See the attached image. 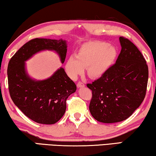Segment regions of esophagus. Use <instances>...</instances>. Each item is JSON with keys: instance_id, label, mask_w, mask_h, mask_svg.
Instances as JSON below:
<instances>
[{"instance_id": "esophagus-1", "label": "esophagus", "mask_w": 156, "mask_h": 156, "mask_svg": "<svg viewBox=\"0 0 156 156\" xmlns=\"http://www.w3.org/2000/svg\"><path fill=\"white\" fill-rule=\"evenodd\" d=\"M76 86H77L78 88H81V87H84L85 84L83 82H79L77 83H76Z\"/></svg>"}]
</instances>
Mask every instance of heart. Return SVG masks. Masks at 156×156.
I'll list each match as a JSON object with an SVG mask.
<instances>
[{"label":"heart","instance_id":"obj_1","mask_svg":"<svg viewBox=\"0 0 156 156\" xmlns=\"http://www.w3.org/2000/svg\"><path fill=\"white\" fill-rule=\"evenodd\" d=\"M117 48L104 41H89L78 48L75 55L69 56L65 63V70L73 80H76L87 67L91 78L104 75L115 61Z\"/></svg>","mask_w":156,"mask_h":156}]
</instances>
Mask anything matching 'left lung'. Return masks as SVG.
Wrapping results in <instances>:
<instances>
[{
	"mask_svg": "<svg viewBox=\"0 0 156 156\" xmlns=\"http://www.w3.org/2000/svg\"><path fill=\"white\" fill-rule=\"evenodd\" d=\"M122 47L116 62L88 88L92 91L89 104L91 115L103 123H115L130 117L146 96L148 68L137 47L119 37Z\"/></svg>",
	"mask_w": 156,
	"mask_h": 156,
	"instance_id": "obj_1",
	"label": "left lung"
}]
</instances>
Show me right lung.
Wrapping results in <instances>:
<instances>
[{"mask_svg": "<svg viewBox=\"0 0 156 156\" xmlns=\"http://www.w3.org/2000/svg\"><path fill=\"white\" fill-rule=\"evenodd\" d=\"M65 40L31 39L11 58L8 66V89L15 105L29 119L39 124L53 125L66 110V101L76 86L60 67L47 80L37 81L27 73L25 61L38 52L55 51L65 62L67 53Z\"/></svg>", "mask_w": 156, "mask_h": 156, "instance_id": "1", "label": "right lung"}]
</instances>
